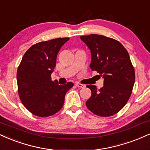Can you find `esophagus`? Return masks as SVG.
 <instances>
[{"mask_svg": "<svg viewBox=\"0 0 150 150\" xmlns=\"http://www.w3.org/2000/svg\"><path fill=\"white\" fill-rule=\"evenodd\" d=\"M75 85H76V87H79V88H84V87H85V86L83 85V84H81V83H76Z\"/></svg>", "mask_w": 150, "mask_h": 150, "instance_id": "34e87169", "label": "esophagus"}]
</instances>
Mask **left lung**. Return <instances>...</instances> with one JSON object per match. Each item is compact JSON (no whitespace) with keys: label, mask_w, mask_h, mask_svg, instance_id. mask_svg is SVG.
<instances>
[{"label":"left lung","mask_w":150,"mask_h":150,"mask_svg":"<svg viewBox=\"0 0 150 150\" xmlns=\"http://www.w3.org/2000/svg\"><path fill=\"white\" fill-rule=\"evenodd\" d=\"M91 54L90 68L104 79L98 90L88 85L91 96L86 101L90 111L100 117L117 114L126 105L135 83V71L129 54L121 43L98 34L80 37Z\"/></svg>","instance_id":"obj_1"}]
</instances>
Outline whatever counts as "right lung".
<instances>
[{
  "instance_id": "right-lung-1",
  "label": "right lung",
  "mask_w": 150,
  "mask_h": 150,
  "mask_svg": "<svg viewBox=\"0 0 150 150\" xmlns=\"http://www.w3.org/2000/svg\"><path fill=\"white\" fill-rule=\"evenodd\" d=\"M69 38L40 42L23 56L17 72L18 93L24 107L34 115L46 117L60 110L67 91L74 83L58 85L51 80L57 55Z\"/></svg>"
}]
</instances>
